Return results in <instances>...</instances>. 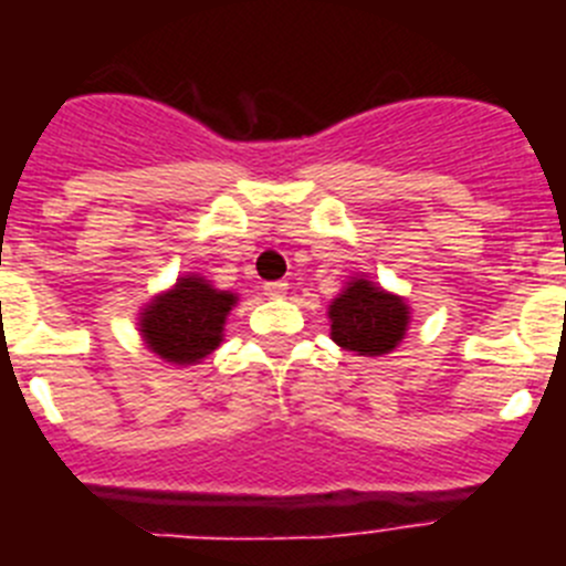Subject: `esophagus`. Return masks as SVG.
<instances>
[{
  "mask_svg": "<svg viewBox=\"0 0 566 566\" xmlns=\"http://www.w3.org/2000/svg\"><path fill=\"white\" fill-rule=\"evenodd\" d=\"M286 292H289L286 280H269V283H263V294H266V297H272V300L283 297Z\"/></svg>",
  "mask_w": 566,
  "mask_h": 566,
  "instance_id": "esophagus-1",
  "label": "esophagus"
}]
</instances>
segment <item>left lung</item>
I'll return each instance as SVG.
<instances>
[{"label":"left lung","mask_w":566,"mask_h":566,"mask_svg":"<svg viewBox=\"0 0 566 566\" xmlns=\"http://www.w3.org/2000/svg\"><path fill=\"white\" fill-rule=\"evenodd\" d=\"M332 339L345 352L379 357L397 348L408 328V306L402 297L377 289L371 280H352L328 308Z\"/></svg>","instance_id":"8db88e82"}]
</instances>
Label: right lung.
<instances>
[{
	"mask_svg": "<svg viewBox=\"0 0 566 566\" xmlns=\"http://www.w3.org/2000/svg\"><path fill=\"white\" fill-rule=\"evenodd\" d=\"M234 294L218 292L201 277H181L172 292L149 303L142 314V334L158 357L189 365L212 354L223 337V319Z\"/></svg>",
	"mask_w": 566,
	"mask_h": 566,
	"instance_id": "add662e5",
	"label": "right lung"
}]
</instances>
